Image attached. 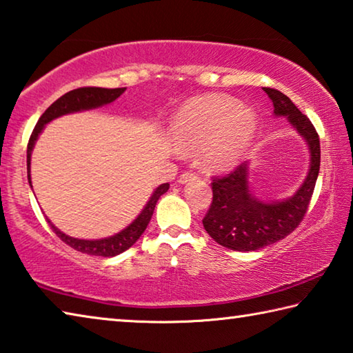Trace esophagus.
Masks as SVG:
<instances>
[{"instance_id": "esophagus-1", "label": "esophagus", "mask_w": 353, "mask_h": 353, "mask_svg": "<svg viewBox=\"0 0 353 353\" xmlns=\"http://www.w3.org/2000/svg\"><path fill=\"white\" fill-rule=\"evenodd\" d=\"M194 180H199V175H196L195 172H184L183 175L178 178V183L180 184H186L189 181H194Z\"/></svg>"}]
</instances>
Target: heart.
Wrapping results in <instances>:
<instances>
[{"mask_svg": "<svg viewBox=\"0 0 353 353\" xmlns=\"http://www.w3.org/2000/svg\"><path fill=\"white\" fill-rule=\"evenodd\" d=\"M259 128L256 113L226 94L190 99L172 123L173 144L181 153L205 152L209 170H230L248 152Z\"/></svg>", "mask_w": 353, "mask_h": 353, "instance_id": "1", "label": "heart"}]
</instances>
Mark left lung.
I'll list each match as a JSON object with an SVG mask.
<instances>
[{
  "mask_svg": "<svg viewBox=\"0 0 353 353\" xmlns=\"http://www.w3.org/2000/svg\"><path fill=\"white\" fill-rule=\"evenodd\" d=\"M273 102L274 116H283L307 142L310 165L302 186L281 201H262L250 188V163L230 175L212 180V203L203 226L215 242L234 251H256L285 239L304 219L318 180L319 136L313 123L283 92L263 88Z\"/></svg>",
  "mask_w": 353,
  "mask_h": 353,
  "instance_id": "obj_1",
  "label": "left lung"
}]
</instances>
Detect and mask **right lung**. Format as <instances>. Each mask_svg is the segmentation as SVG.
Instances as JSON below:
<instances>
[{"mask_svg": "<svg viewBox=\"0 0 353 353\" xmlns=\"http://www.w3.org/2000/svg\"><path fill=\"white\" fill-rule=\"evenodd\" d=\"M123 91H125V88H97V86H85V88L72 90L61 97H59L57 101H55L51 107H49L45 113L40 116V119L37 122V125L34 128L32 134H30V139L28 144V180H29L30 188H32V183H30V154H32L35 141L39 139V136L43 132V128L46 127V123L57 119L60 116L103 107V105L114 102ZM167 190H169V183L161 184V186L154 189L152 196L147 201V205L144 206V209H142L138 217H136L132 223L125 228V230H122L121 232H117L111 237L97 239V240L74 239V237L66 236L65 232H61L59 228H55L51 223V220L49 219L46 220L48 223L51 225L54 232L57 234V237L60 240H63L66 245H70L71 248L77 250L80 252H86V254L90 256L114 257L125 250H128L130 246H133L136 243V240L142 236V232L145 231L147 225L150 223V219L153 215L154 206H157V203L159 200V196L165 194Z\"/></svg>", "mask_w": 353, "mask_h": 353, "instance_id": "add662e5", "label": "right lung"}]
</instances>
